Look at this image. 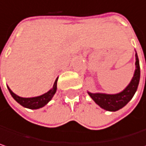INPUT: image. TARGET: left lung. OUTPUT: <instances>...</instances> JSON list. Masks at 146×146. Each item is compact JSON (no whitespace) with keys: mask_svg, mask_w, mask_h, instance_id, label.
Returning <instances> with one entry per match:
<instances>
[{"mask_svg":"<svg viewBox=\"0 0 146 146\" xmlns=\"http://www.w3.org/2000/svg\"><path fill=\"white\" fill-rule=\"evenodd\" d=\"M140 78V68L138 55L135 52V69L134 72L133 78L129 84L121 92L117 94H104V93H91L88 91V95L94 100L100 108L106 111L114 112L117 111L131 100L135 95L139 85Z\"/></svg>","mask_w":146,"mask_h":146,"instance_id":"8db88e82","label":"left lung"}]
</instances>
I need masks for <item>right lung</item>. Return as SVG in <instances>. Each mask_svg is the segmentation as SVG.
Returning a JSON list of instances; mask_svg holds the SVG:
<instances>
[{"label": "right lung", "mask_w": 146, "mask_h": 146, "mask_svg": "<svg viewBox=\"0 0 146 146\" xmlns=\"http://www.w3.org/2000/svg\"><path fill=\"white\" fill-rule=\"evenodd\" d=\"M58 78L55 80L54 84L52 88L48 90L46 93L39 95V96H36V97H31V98H23V97H20L18 95H17L15 93H13L11 91V89L7 86V88L11 94V95L12 96V98L16 100L18 104H20L21 106L30 109V110H37L40 108L44 107L46 104L49 103V101L52 99V97L54 96L56 91H57V83H58Z\"/></svg>", "instance_id": "obj_1"}]
</instances>
